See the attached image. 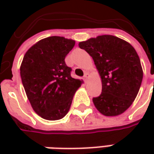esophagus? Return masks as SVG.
<instances>
[{
	"instance_id": "esophagus-1",
	"label": "esophagus",
	"mask_w": 154,
	"mask_h": 154,
	"mask_svg": "<svg viewBox=\"0 0 154 154\" xmlns=\"http://www.w3.org/2000/svg\"><path fill=\"white\" fill-rule=\"evenodd\" d=\"M88 78H89V74H88L87 72H86L85 74H84V79H85V80H87Z\"/></svg>"
}]
</instances>
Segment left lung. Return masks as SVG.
<instances>
[{"instance_id": "1", "label": "left lung", "mask_w": 154, "mask_h": 154, "mask_svg": "<svg viewBox=\"0 0 154 154\" xmlns=\"http://www.w3.org/2000/svg\"><path fill=\"white\" fill-rule=\"evenodd\" d=\"M92 56L102 80L101 94L92 98L98 111L107 116L123 113L135 99L143 72L138 54L130 44L111 35L80 42Z\"/></svg>"}]
</instances>
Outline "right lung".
<instances>
[{
  "mask_svg": "<svg viewBox=\"0 0 154 154\" xmlns=\"http://www.w3.org/2000/svg\"><path fill=\"white\" fill-rule=\"evenodd\" d=\"M75 42L63 37H49L32 46L24 56L20 77L34 111L46 120L67 115L82 81L71 77L65 57Z\"/></svg>",
  "mask_w": 154,
  "mask_h": 154,
  "instance_id": "add662e5",
  "label": "right lung"
}]
</instances>
